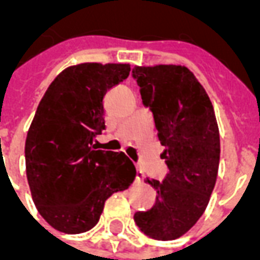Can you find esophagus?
<instances>
[{
    "mask_svg": "<svg viewBox=\"0 0 260 260\" xmlns=\"http://www.w3.org/2000/svg\"><path fill=\"white\" fill-rule=\"evenodd\" d=\"M143 178H145V173L142 171L141 167H136V181H138V182H142Z\"/></svg>",
    "mask_w": 260,
    "mask_h": 260,
    "instance_id": "34e87169",
    "label": "esophagus"
}]
</instances>
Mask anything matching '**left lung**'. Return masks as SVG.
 Here are the masks:
<instances>
[{"label":"left lung","instance_id":"8db88e82","mask_svg":"<svg viewBox=\"0 0 260 260\" xmlns=\"http://www.w3.org/2000/svg\"><path fill=\"white\" fill-rule=\"evenodd\" d=\"M143 104L152 110L169 173L156 189V203L134 216L154 240H177L196 224L217 180L220 134L214 108L203 86L184 65L160 64L132 69Z\"/></svg>","mask_w":260,"mask_h":260}]
</instances>
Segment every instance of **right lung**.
I'll return each mask as SVG.
<instances>
[{
  "label": "right lung",
  "mask_w": 260,
  "mask_h": 260,
  "mask_svg": "<svg viewBox=\"0 0 260 260\" xmlns=\"http://www.w3.org/2000/svg\"><path fill=\"white\" fill-rule=\"evenodd\" d=\"M129 71V64L71 65L39 103L26 136V177L39 213L61 233L93 229L104 202L135 180L124 153L91 146L106 128L103 99Z\"/></svg>",
  "instance_id": "add662e5"
}]
</instances>
